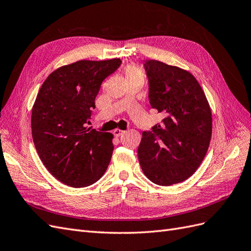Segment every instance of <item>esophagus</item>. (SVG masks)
<instances>
[{
	"label": "esophagus",
	"instance_id": "1",
	"mask_svg": "<svg viewBox=\"0 0 251 251\" xmlns=\"http://www.w3.org/2000/svg\"><path fill=\"white\" fill-rule=\"evenodd\" d=\"M113 134H114V136H115V137H119V136L125 134V131L120 130V128H115V130H114V132H113Z\"/></svg>",
	"mask_w": 251,
	"mask_h": 251
}]
</instances>
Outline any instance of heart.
Returning a JSON list of instances; mask_svg holds the SVG:
<instances>
[{
    "mask_svg": "<svg viewBox=\"0 0 251 251\" xmlns=\"http://www.w3.org/2000/svg\"><path fill=\"white\" fill-rule=\"evenodd\" d=\"M124 76L126 82L138 80L143 83L144 80H146V74H144L141 67L137 65H126L124 69Z\"/></svg>",
    "mask_w": 251,
    "mask_h": 251,
    "instance_id": "obj_1",
    "label": "heart"
}]
</instances>
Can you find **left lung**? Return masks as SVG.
Masks as SVG:
<instances>
[{"mask_svg":"<svg viewBox=\"0 0 251 251\" xmlns=\"http://www.w3.org/2000/svg\"><path fill=\"white\" fill-rule=\"evenodd\" d=\"M144 68L151 105L164 118L142 133L138 159L151 182L170 186L191 177L202 163L211 138V110L192 73L156 59Z\"/></svg>","mask_w":251,"mask_h":251,"instance_id":"left-lung-1","label":"left lung"}]
</instances>
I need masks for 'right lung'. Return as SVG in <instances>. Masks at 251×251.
Masks as SVG:
<instances>
[{
  "label": "right lung",
  "instance_id": "1",
  "mask_svg": "<svg viewBox=\"0 0 251 251\" xmlns=\"http://www.w3.org/2000/svg\"><path fill=\"white\" fill-rule=\"evenodd\" d=\"M120 64V58L82 59L62 66L37 93L31 113L34 146L49 173L68 186H89L108 169L113 134L87 124L101 82Z\"/></svg>",
  "mask_w": 251,
  "mask_h": 251
}]
</instances>
